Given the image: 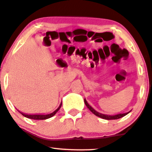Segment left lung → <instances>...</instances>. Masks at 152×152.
<instances>
[{"label": "left lung", "mask_w": 152, "mask_h": 152, "mask_svg": "<svg viewBox=\"0 0 152 152\" xmlns=\"http://www.w3.org/2000/svg\"><path fill=\"white\" fill-rule=\"evenodd\" d=\"M84 102H85L86 107H88V109H89V110L91 111L92 113H93L95 115V116H98V117H100V118H103V119H106V120H114V119H118L120 118H122V117H124L126 116V115H127L128 114H129V113L131 111L130 110V111H128V112H126V113H123V114H116V115H107V114H101V113L98 112V111H97L96 110H95L93 107H92L87 102V101H86V98L84 99Z\"/></svg>", "instance_id": "8db88e82"}]
</instances>
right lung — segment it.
<instances>
[{
	"label": "right lung",
	"instance_id": "add662e5",
	"mask_svg": "<svg viewBox=\"0 0 152 152\" xmlns=\"http://www.w3.org/2000/svg\"><path fill=\"white\" fill-rule=\"evenodd\" d=\"M61 107H62V102L60 103L59 107L56 109V110L54 111L53 112L50 113V114H25V113L21 112V111H20L19 110H18V111L20 113V114H22L23 116L26 117V118H28L34 119V120H45V119H48V118H51V117H53L54 115L56 114L57 111L59 110V109L61 108Z\"/></svg>",
	"mask_w": 152,
	"mask_h": 152
}]
</instances>
